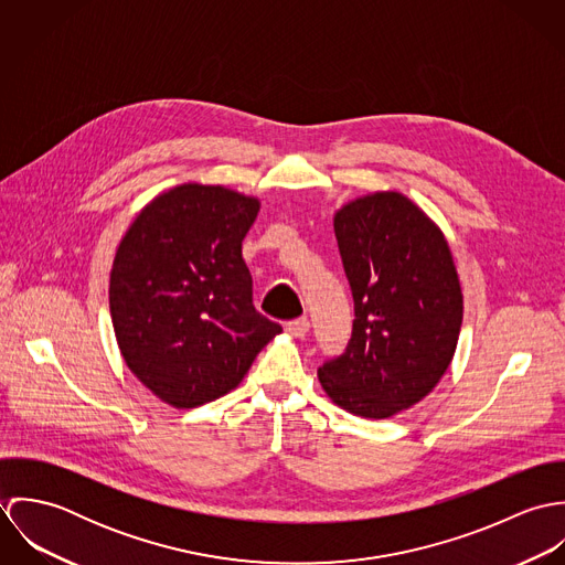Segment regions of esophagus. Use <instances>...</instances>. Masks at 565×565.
<instances>
[{"label": "esophagus", "instance_id": "34e87169", "mask_svg": "<svg viewBox=\"0 0 565 565\" xmlns=\"http://www.w3.org/2000/svg\"><path fill=\"white\" fill-rule=\"evenodd\" d=\"M309 328H311L309 318H298V320L287 323V330H289L294 337H305V334L309 332Z\"/></svg>", "mask_w": 565, "mask_h": 565}]
</instances>
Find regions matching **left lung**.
<instances>
[{
  "instance_id": "left-lung-1",
  "label": "left lung",
  "mask_w": 565,
  "mask_h": 565,
  "mask_svg": "<svg viewBox=\"0 0 565 565\" xmlns=\"http://www.w3.org/2000/svg\"><path fill=\"white\" fill-rule=\"evenodd\" d=\"M354 296L348 350L322 365L326 396L385 419L424 401L452 363L463 294L444 231L401 191H374L332 217Z\"/></svg>"
}]
</instances>
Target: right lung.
I'll use <instances>...</instances> for the list:
<instances>
[{
  "label": "right lung",
  "instance_id": "right-lung-1",
  "mask_svg": "<svg viewBox=\"0 0 565 565\" xmlns=\"http://www.w3.org/2000/svg\"><path fill=\"white\" fill-rule=\"evenodd\" d=\"M260 200L184 182L150 200L117 245L108 300L128 370L173 408L233 392L282 332L252 305L242 242Z\"/></svg>",
  "mask_w": 565,
  "mask_h": 565
}]
</instances>
